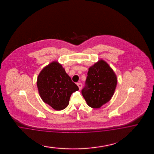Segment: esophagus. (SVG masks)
I'll return each instance as SVG.
<instances>
[{
  "label": "esophagus",
  "mask_w": 154,
  "mask_h": 154,
  "mask_svg": "<svg viewBox=\"0 0 154 154\" xmlns=\"http://www.w3.org/2000/svg\"><path fill=\"white\" fill-rule=\"evenodd\" d=\"M77 86H79V90H81V89H82V84L79 82V83H77Z\"/></svg>",
  "instance_id": "obj_1"
}]
</instances>
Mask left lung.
<instances>
[{
	"mask_svg": "<svg viewBox=\"0 0 154 154\" xmlns=\"http://www.w3.org/2000/svg\"><path fill=\"white\" fill-rule=\"evenodd\" d=\"M117 82L116 75L112 68L105 61L100 60L89 68L81 93L89 106L99 108L111 100Z\"/></svg>",
	"mask_w": 154,
	"mask_h": 154,
	"instance_id": "8db88e82",
	"label": "left lung"
}]
</instances>
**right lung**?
Listing matches in <instances>:
<instances>
[{"instance_id": "add662e5", "label": "right lung", "mask_w": 154, "mask_h": 154, "mask_svg": "<svg viewBox=\"0 0 154 154\" xmlns=\"http://www.w3.org/2000/svg\"><path fill=\"white\" fill-rule=\"evenodd\" d=\"M37 84L43 101L57 111L65 109L72 94L79 90L57 61L50 63L41 70Z\"/></svg>"}]
</instances>
